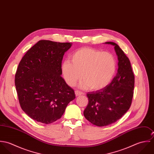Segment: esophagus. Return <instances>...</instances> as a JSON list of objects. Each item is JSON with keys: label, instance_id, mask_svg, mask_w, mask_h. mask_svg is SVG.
<instances>
[{"label": "esophagus", "instance_id": "esophagus-1", "mask_svg": "<svg viewBox=\"0 0 154 154\" xmlns=\"http://www.w3.org/2000/svg\"><path fill=\"white\" fill-rule=\"evenodd\" d=\"M75 92L76 96H79V95H82V94H84L82 92H81V91H79V90H76V91H75Z\"/></svg>", "mask_w": 154, "mask_h": 154}]
</instances>
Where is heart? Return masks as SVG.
I'll return each instance as SVG.
<instances>
[{
  "instance_id": "obj_1",
  "label": "heart",
  "mask_w": 154,
  "mask_h": 154,
  "mask_svg": "<svg viewBox=\"0 0 154 154\" xmlns=\"http://www.w3.org/2000/svg\"><path fill=\"white\" fill-rule=\"evenodd\" d=\"M116 69L114 56L108 51L84 47L75 51L70 62L65 60L62 72L67 84L73 87L81 77L82 88L98 91L105 88L112 80Z\"/></svg>"
}]
</instances>
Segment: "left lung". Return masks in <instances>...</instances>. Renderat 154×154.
<instances>
[{
  "instance_id": "1",
  "label": "left lung",
  "mask_w": 154,
  "mask_h": 154,
  "mask_svg": "<svg viewBox=\"0 0 154 154\" xmlns=\"http://www.w3.org/2000/svg\"><path fill=\"white\" fill-rule=\"evenodd\" d=\"M106 43L114 45L119 60L118 70L109 85L87 93L88 105L84 111L89 122L101 127L117 122L130 109L134 86V75L129 58L117 44Z\"/></svg>"
}]
</instances>
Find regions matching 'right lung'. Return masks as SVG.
I'll return each instance as SVG.
<instances>
[{"label":"right lung","instance_id":"1","mask_svg":"<svg viewBox=\"0 0 154 154\" xmlns=\"http://www.w3.org/2000/svg\"><path fill=\"white\" fill-rule=\"evenodd\" d=\"M72 43L40 40L20 61L15 84L22 110L32 119L50 124L60 119L75 98L61 77L63 55Z\"/></svg>","mask_w":154,"mask_h":154}]
</instances>
